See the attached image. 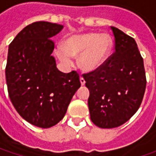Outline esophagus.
Instances as JSON below:
<instances>
[{
    "instance_id": "1",
    "label": "esophagus",
    "mask_w": 156,
    "mask_h": 156,
    "mask_svg": "<svg viewBox=\"0 0 156 156\" xmlns=\"http://www.w3.org/2000/svg\"><path fill=\"white\" fill-rule=\"evenodd\" d=\"M80 81H81V86L85 85V82H86V81H85V79H84V78L82 77V76H81V77H80Z\"/></svg>"
}]
</instances>
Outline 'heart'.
I'll return each mask as SVG.
<instances>
[{"mask_svg": "<svg viewBox=\"0 0 156 156\" xmlns=\"http://www.w3.org/2000/svg\"><path fill=\"white\" fill-rule=\"evenodd\" d=\"M112 47L113 41L108 34L89 32L69 37L64 47L60 46L57 48L56 55L68 66L73 63L72 57L80 55L79 64L81 69L93 72L104 64Z\"/></svg>", "mask_w": 156, "mask_h": 156, "instance_id": "1", "label": "heart"}]
</instances>
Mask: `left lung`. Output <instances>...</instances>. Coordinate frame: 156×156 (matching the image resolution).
<instances>
[{
	"label": "left lung",
	"instance_id": "left-lung-1",
	"mask_svg": "<svg viewBox=\"0 0 156 156\" xmlns=\"http://www.w3.org/2000/svg\"><path fill=\"white\" fill-rule=\"evenodd\" d=\"M115 53L97 70L84 74L89 90L90 119L101 129L117 128L140 108L146 89V75L134 38L111 27Z\"/></svg>",
	"mask_w": 156,
	"mask_h": 156
}]
</instances>
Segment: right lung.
Instances as JSON below:
<instances>
[{
	"label": "right lung",
	"mask_w": 156,
	"mask_h": 156,
	"mask_svg": "<svg viewBox=\"0 0 156 156\" xmlns=\"http://www.w3.org/2000/svg\"><path fill=\"white\" fill-rule=\"evenodd\" d=\"M63 26L48 21L27 25L10 43L6 66L9 98L24 120L48 129L62 119L81 87L79 75L56 68L51 38Z\"/></svg>",
	"instance_id": "obj_1"
}]
</instances>
